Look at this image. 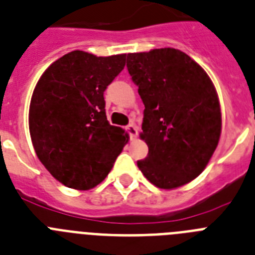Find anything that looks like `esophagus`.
<instances>
[{
	"label": "esophagus",
	"mask_w": 255,
	"mask_h": 255,
	"mask_svg": "<svg viewBox=\"0 0 255 255\" xmlns=\"http://www.w3.org/2000/svg\"><path fill=\"white\" fill-rule=\"evenodd\" d=\"M125 129H126V131L129 132V135L131 139H134L136 135H138V128H136L135 125H132V124L131 125H128Z\"/></svg>",
	"instance_id": "1"
}]
</instances>
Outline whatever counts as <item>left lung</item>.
Here are the masks:
<instances>
[{"instance_id":"left-lung-1","label":"left lung","mask_w":255,"mask_h":255,"mask_svg":"<svg viewBox=\"0 0 255 255\" xmlns=\"http://www.w3.org/2000/svg\"><path fill=\"white\" fill-rule=\"evenodd\" d=\"M128 71L144 104L140 138L148 154L139 170L158 188L199 177L219 142L218 94L204 69L171 47L128 54Z\"/></svg>"}]
</instances>
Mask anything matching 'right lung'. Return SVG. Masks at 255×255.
<instances>
[{
	"label": "right lung",
	"instance_id": "obj_1",
	"mask_svg": "<svg viewBox=\"0 0 255 255\" xmlns=\"http://www.w3.org/2000/svg\"><path fill=\"white\" fill-rule=\"evenodd\" d=\"M126 54L97 56L75 50L50 65L29 106L37 157L73 190L94 188L108 175L129 136L110 125L104 91L125 67Z\"/></svg>",
	"mask_w": 255,
	"mask_h": 255
}]
</instances>
